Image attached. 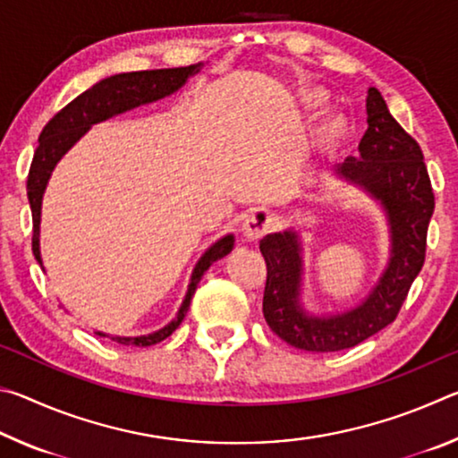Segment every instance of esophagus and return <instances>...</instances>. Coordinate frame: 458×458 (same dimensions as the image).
<instances>
[{
	"label": "esophagus",
	"mask_w": 458,
	"mask_h": 458,
	"mask_svg": "<svg viewBox=\"0 0 458 458\" xmlns=\"http://www.w3.org/2000/svg\"><path fill=\"white\" fill-rule=\"evenodd\" d=\"M275 226V218L273 214L265 208H257V210H250L242 220V234L250 240H257L262 234H267V232Z\"/></svg>",
	"instance_id": "1"
}]
</instances>
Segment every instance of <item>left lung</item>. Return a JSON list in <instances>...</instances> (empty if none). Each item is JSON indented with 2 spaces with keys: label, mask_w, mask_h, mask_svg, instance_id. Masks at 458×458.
<instances>
[{
  "label": "left lung",
  "mask_w": 458,
  "mask_h": 458,
  "mask_svg": "<svg viewBox=\"0 0 458 458\" xmlns=\"http://www.w3.org/2000/svg\"><path fill=\"white\" fill-rule=\"evenodd\" d=\"M368 131L360 159L347 157L339 174L382 201L392 230V259L376 289L360 307L344 315L309 317L299 305L301 248L294 232L260 240L267 260L262 313L268 327L286 344L305 352H339L387 327L396 319L426 257V234L434 212V193L420 145L387 111L379 90L366 100Z\"/></svg>",
  "instance_id": "obj_1"
}]
</instances>
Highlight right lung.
<instances>
[{
  "label": "right lung",
  "mask_w": 458,
  "mask_h": 458,
  "mask_svg": "<svg viewBox=\"0 0 458 458\" xmlns=\"http://www.w3.org/2000/svg\"><path fill=\"white\" fill-rule=\"evenodd\" d=\"M201 64L182 66V68H161V71H141V72H125L114 74L108 79L97 82L95 87L84 90L82 95L76 97L72 103H68L62 111H58L48 121V125L42 129L40 133V145L34 153L32 165H30L28 174V199L30 208H32V222H34V236H32V250L36 260L42 265L40 259V212H42V196L46 190V183L50 180V174L58 159L64 155L71 147L79 141V139L87 133V131L95 125V123L105 121L113 114L125 113L129 108H135L139 105L153 103L167 95H172L182 84L196 74ZM234 248V236L228 234L218 240L204 257L199 259L196 270L191 275V283L185 301L177 313L175 319L167 325V327L159 329L157 333L143 337H111L113 341L123 345H139L147 347L153 344H159L165 337L180 327L185 313L190 309V301L193 293L198 289L199 278L210 268L212 262H216ZM103 335V333H98ZM105 337V335H103Z\"/></svg>",
  "instance_id": "obj_1"
}]
</instances>
